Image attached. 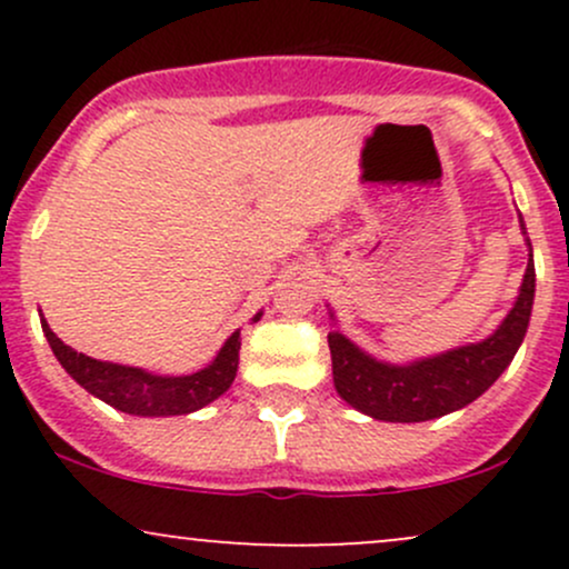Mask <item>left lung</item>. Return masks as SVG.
Returning a JSON list of instances; mask_svg holds the SVG:
<instances>
[{
	"label": "left lung",
	"mask_w": 569,
	"mask_h": 569,
	"mask_svg": "<svg viewBox=\"0 0 569 569\" xmlns=\"http://www.w3.org/2000/svg\"><path fill=\"white\" fill-rule=\"evenodd\" d=\"M521 230H525V221H521ZM532 299L535 262L530 246V262H527L525 280H521L511 312L502 318L495 335L481 342L462 345V348L411 363H385L352 345L339 331H329L337 393L352 409L385 422H426L468 407L513 361L530 326Z\"/></svg>",
	"instance_id": "8db88e82"
}]
</instances>
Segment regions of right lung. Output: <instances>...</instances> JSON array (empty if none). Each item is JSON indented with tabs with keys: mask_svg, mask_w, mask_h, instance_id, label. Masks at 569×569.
I'll return each mask as SVG.
<instances>
[{
	"mask_svg": "<svg viewBox=\"0 0 569 569\" xmlns=\"http://www.w3.org/2000/svg\"><path fill=\"white\" fill-rule=\"evenodd\" d=\"M262 312H257L253 321H259ZM42 331L53 348L58 363L67 369L74 382H80L90 396L101 398L103 403L117 411L136 417H171L189 415L217 401L221 393L230 390L238 375V352H240V331L221 345L211 363L206 369L184 377H162L147 369L122 367V363L96 361V358L77 352L53 335L48 321L42 318Z\"/></svg>",
	"mask_w": 569,
	"mask_h": 569,
	"instance_id": "add662e5",
	"label": "right lung"
}]
</instances>
